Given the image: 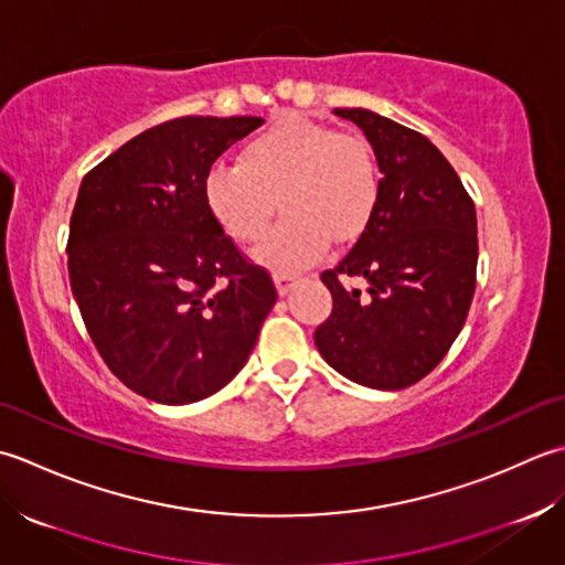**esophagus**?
<instances>
[{"mask_svg":"<svg viewBox=\"0 0 565 565\" xmlns=\"http://www.w3.org/2000/svg\"><path fill=\"white\" fill-rule=\"evenodd\" d=\"M275 287H278V292L280 295H287L292 290V287L297 285V278L295 275H287V273H275Z\"/></svg>","mask_w":565,"mask_h":565,"instance_id":"obj_1","label":"esophagus"}]
</instances>
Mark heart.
I'll use <instances>...</instances> for the list:
<instances>
[{"instance_id": "heart-1", "label": "heart", "mask_w": 565, "mask_h": 565, "mask_svg": "<svg viewBox=\"0 0 565 565\" xmlns=\"http://www.w3.org/2000/svg\"><path fill=\"white\" fill-rule=\"evenodd\" d=\"M287 212L256 250L275 273L312 266L329 241L359 238L377 204V172L361 136L285 114L241 148L238 163H216L204 175V202L224 232L253 244L275 212Z\"/></svg>"}]
</instances>
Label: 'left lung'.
Returning <instances> with one entry per match:
<instances>
[{"instance_id":"left-lung-1","label":"left lung","mask_w":565,"mask_h":565,"mask_svg":"<svg viewBox=\"0 0 565 565\" xmlns=\"http://www.w3.org/2000/svg\"><path fill=\"white\" fill-rule=\"evenodd\" d=\"M365 134L380 168L377 204L337 268L321 273L333 297L315 343L333 371L373 390L429 375L466 324L476 292V204L427 136L371 109H333ZM361 279L358 288L340 280Z\"/></svg>"}]
</instances>
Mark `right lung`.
Returning <instances> with one entry per match:
<instances>
[{"label": "right lung", "instance_id": "1", "mask_svg": "<svg viewBox=\"0 0 565 565\" xmlns=\"http://www.w3.org/2000/svg\"><path fill=\"white\" fill-rule=\"evenodd\" d=\"M260 117H180L83 178L67 273L89 339L136 395L190 405L246 365L278 299L204 202V175Z\"/></svg>", "mask_w": 565, "mask_h": 565}]
</instances>
